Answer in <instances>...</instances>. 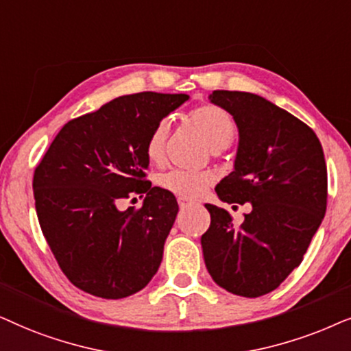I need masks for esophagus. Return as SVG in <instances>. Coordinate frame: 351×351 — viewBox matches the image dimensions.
I'll list each match as a JSON object with an SVG mask.
<instances>
[{
  "label": "esophagus",
  "mask_w": 351,
  "mask_h": 351,
  "mask_svg": "<svg viewBox=\"0 0 351 351\" xmlns=\"http://www.w3.org/2000/svg\"><path fill=\"white\" fill-rule=\"evenodd\" d=\"M178 204H180V207L181 208H184V207H188L189 205V202L186 199H183V197H178Z\"/></svg>",
  "instance_id": "34e87169"
}]
</instances>
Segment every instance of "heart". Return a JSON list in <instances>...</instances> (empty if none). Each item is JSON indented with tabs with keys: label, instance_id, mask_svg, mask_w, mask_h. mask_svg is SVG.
Segmentation results:
<instances>
[{
	"label": "heart",
	"instance_id": "obj_1",
	"mask_svg": "<svg viewBox=\"0 0 351 351\" xmlns=\"http://www.w3.org/2000/svg\"><path fill=\"white\" fill-rule=\"evenodd\" d=\"M188 121L200 134L205 144L213 151L228 147L236 136V120L228 110L219 106H200L188 114ZM168 136V125L160 121L149 133L144 144V154L154 165H162L165 160V144ZM212 183V175L207 171L170 170L158 175L157 186L163 191L183 199H194Z\"/></svg>",
	"mask_w": 351,
	"mask_h": 351
}]
</instances>
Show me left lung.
Masks as SVG:
<instances>
[{
    "mask_svg": "<svg viewBox=\"0 0 351 351\" xmlns=\"http://www.w3.org/2000/svg\"><path fill=\"white\" fill-rule=\"evenodd\" d=\"M213 104L239 128L234 171L219 181L218 197L252 204L236 230L230 213L207 204L204 260L219 287L255 298L279 287L302 263L328 207V170L316 133L265 97L217 90Z\"/></svg>",
    "mask_w": 351,
    "mask_h": 351,
    "instance_id": "1",
    "label": "left lung"
}]
</instances>
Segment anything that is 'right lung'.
<instances>
[{
	"instance_id": "obj_1",
	"label": "right lung",
	"mask_w": 351,
	"mask_h": 351,
	"mask_svg": "<svg viewBox=\"0 0 351 351\" xmlns=\"http://www.w3.org/2000/svg\"><path fill=\"white\" fill-rule=\"evenodd\" d=\"M188 95L120 96L67 121L34 173L40 228L59 268L80 291L123 298L147 286L175 223V195L147 180L144 144ZM146 195L121 213V199Z\"/></svg>"
}]
</instances>
